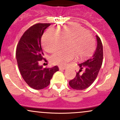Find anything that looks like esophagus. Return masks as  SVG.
Wrapping results in <instances>:
<instances>
[{"instance_id":"esophagus-1","label":"esophagus","mask_w":120,"mask_h":120,"mask_svg":"<svg viewBox=\"0 0 120 120\" xmlns=\"http://www.w3.org/2000/svg\"><path fill=\"white\" fill-rule=\"evenodd\" d=\"M65 68H66L64 67H61V66L59 67V70H64Z\"/></svg>"}]
</instances>
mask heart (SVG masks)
<instances>
[{
	"label": "heart",
	"instance_id": "heart-1",
	"mask_svg": "<svg viewBox=\"0 0 120 120\" xmlns=\"http://www.w3.org/2000/svg\"><path fill=\"white\" fill-rule=\"evenodd\" d=\"M66 50L57 52L51 57L52 63L59 65H66L76 56L83 60L90 57L95 50V40L88 31L80 25L70 23L63 25L57 30L49 29L42 37L44 49L53 53L68 42Z\"/></svg>",
	"mask_w": 120,
	"mask_h": 120
}]
</instances>
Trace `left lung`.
I'll return each instance as SVG.
<instances>
[{
	"instance_id": "left-lung-1",
	"label": "left lung",
	"mask_w": 120,
	"mask_h": 120,
	"mask_svg": "<svg viewBox=\"0 0 120 120\" xmlns=\"http://www.w3.org/2000/svg\"><path fill=\"white\" fill-rule=\"evenodd\" d=\"M97 47L94 55L89 59L78 64L80 70L69 84L75 90H84L90 86L96 79L103 62V46L100 38L96 36Z\"/></svg>"
}]
</instances>
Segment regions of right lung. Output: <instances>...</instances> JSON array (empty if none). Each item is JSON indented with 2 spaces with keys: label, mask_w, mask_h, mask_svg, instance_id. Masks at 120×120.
Here are the masks:
<instances>
[{
  "label": "right lung",
  "mask_w": 120,
  "mask_h": 120,
  "mask_svg": "<svg viewBox=\"0 0 120 120\" xmlns=\"http://www.w3.org/2000/svg\"><path fill=\"white\" fill-rule=\"evenodd\" d=\"M50 23H37L29 27L20 38L17 46L16 57L19 70L26 83L35 90H41L50 84L59 67L45 68L39 65L44 57L41 39L44 30Z\"/></svg>",
  "instance_id": "obj_1"
}]
</instances>
